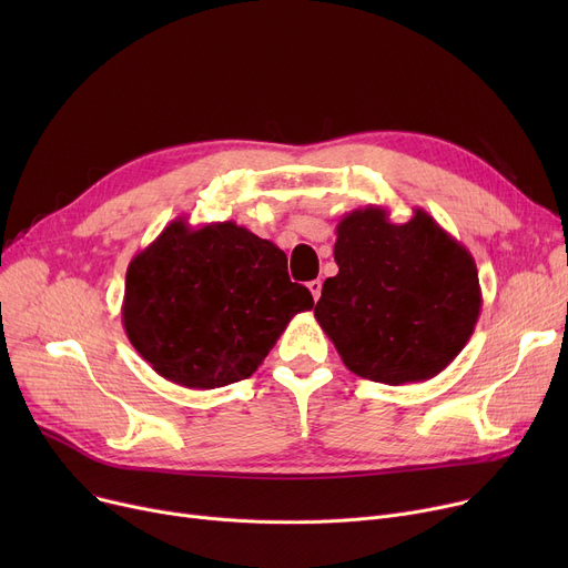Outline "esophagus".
<instances>
[{
    "label": "esophagus",
    "instance_id": "esophagus-1",
    "mask_svg": "<svg viewBox=\"0 0 568 568\" xmlns=\"http://www.w3.org/2000/svg\"><path fill=\"white\" fill-rule=\"evenodd\" d=\"M308 290H311V294H313V300L317 302L320 294H322V281H311V283H308Z\"/></svg>",
    "mask_w": 568,
    "mask_h": 568
}]
</instances>
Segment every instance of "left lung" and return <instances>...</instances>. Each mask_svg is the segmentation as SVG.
<instances>
[{
	"label": "left lung",
	"instance_id": "obj_1",
	"mask_svg": "<svg viewBox=\"0 0 568 568\" xmlns=\"http://www.w3.org/2000/svg\"><path fill=\"white\" fill-rule=\"evenodd\" d=\"M336 234L338 274L324 281L315 320L343 364L392 386L442 373L481 313L471 253L424 209L407 223L377 204L354 209Z\"/></svg>",
	"mask_w": 568,
	"mask_h": 568
}]
</instances>
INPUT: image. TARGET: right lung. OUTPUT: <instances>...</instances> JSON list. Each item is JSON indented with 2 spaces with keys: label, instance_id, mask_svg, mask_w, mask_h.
Listing matches in <instances>:
<instances>
[{
  "label": "right lung",
  "instance_id": "1",
  "mask_svg": "<svg viewBox=\"0 0 568 568\" xmlns=\"http://www.w3.org/2000/svg\"><path fill=\"white\" fill-rule=\"evenodd\" d=\"M311 292L285 253L234 221L174 219L126 268L124 332L161 377L216 389L251 377Z\"/></svg>",
  "mask_w": 568,
  "mask_h": 568
}]
</instances>
